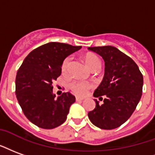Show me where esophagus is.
Segmentation results:
<instances>
[{
	"instance_id": "obj_1",
	"label": "esophagus",
	"mask_w": 155,
	"mask_h": 155,
	"mask_svg": "<svg viewBox=\"0 0 155 155\" xmlns=\"http://www.w3.org/2000/svg\"><path fill=\"white\" fill-rule=\"evenodd\" d=\"M75 99H76V101H82V100H84L83 98H80V97H76V98H75Z\"/></svg>"
}]
</instances>
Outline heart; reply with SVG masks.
Returning a JSON list of instances; mask_svg holds the SVG:
<instances>
[{
  "label": "heart",
  "mask_w": 155,
  "mask_h": 155,
  "mask_svg": "<svg viewBox=\"0 0 155 155\" xmlns=\"http://www.w3.org/2000/svg\"><path fill=\"white\" fill-rule=\"evenodd\" d=\"M84 61L86 63L87 66L91 70L99 67L100 66V61L98 59V57L93 53L85 54L84 56ZM71 57H66L64 60L62 66H61V71L66 72L67 71L69 65L71 63ZM69 87L74 94L79 95V96H84L89 92V89H91L92 84L88 81H72L71 83L69 84Z\"/></svg>",
  "instance_id": "heart-1"
}]
</instances>
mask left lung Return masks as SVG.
Here are the masks:
<instances>
[{"mask_svg": "<svg viewBox=\"0 0 155 155\" xmlns=\"http://www.w3.org/2000/svg\"><path fill=\"white\" fill-rule=\"evenodd\" d=\"M89 50L103 57L105 62L104 76L94 96L103 99L88 113L93 124L104 130H112L125 123L132 115L140 100L143 75L134 61L112 46L94 47Z\"/></svg>", "mask_w": 155, "mask_h": 155, "instance_id": "8db88e82", "label": "left lung"}]
</instances>
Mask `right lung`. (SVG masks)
<instances>
[{
    "instance_id": "add662e5",
    "label": "right lung",
    "mask_w": 155,
    "mask_h": 155,
    "mask_svg": "<svg viewBox=\"0 0 155 155\" xmlns=\"http://www.w3.org/2000/svg\"><path fill=\"white\" fill-rule=\"evenodd\" d=\"M81 48L61 42H48L25 57L15 79V94L25 117L37 127L53 129L65 122L75 97L70 92L56 98L52 83L61 74L66 57Z\"/></svg>"
}]
</instances>
